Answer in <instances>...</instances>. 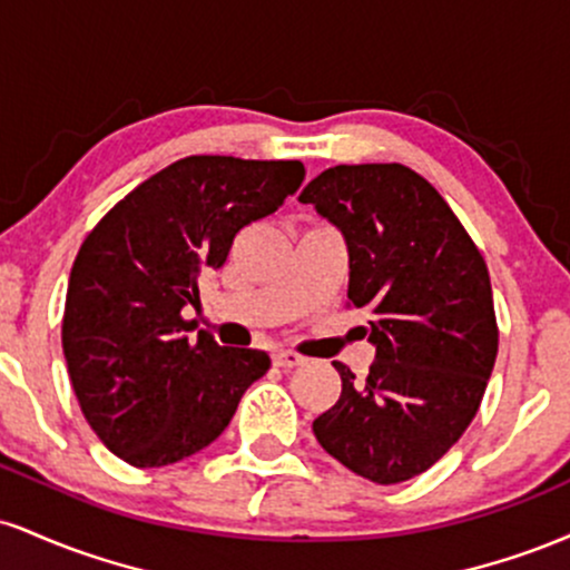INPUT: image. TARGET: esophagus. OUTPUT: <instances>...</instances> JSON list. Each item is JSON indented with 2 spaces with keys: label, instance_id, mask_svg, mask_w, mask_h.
Here are the masks:
<instances>
[{
  "label": "esophagus",
  "instance_id": "1",
  "mask_svg": "<svg viewBox=\"0 0 570 570\" xmlns=\"http://www.w3.org/2000/svg\"><path fill=\"white\" fill-rule=\"evenodd\" d=\"M305 358L299 356V353H294V351H278V353H273V364H276V367H281V370H292V367H299V364H303Z\"/></svg>",
  "mask_w": 570,
  "mask_h": 570
}]
</instances>
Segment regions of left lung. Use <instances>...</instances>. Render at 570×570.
I'll use <instances>...</instances> for the list:
<instances>
[{"instance_id":"obj_1","label":"left lung","mask_w":570,"mask_h":570,"mask_svg":"<svg viewBox=\"0 0 570 570\" xmlns=\"http://www.w3.org/2000/svg\"><path fill=\"white\" fill-rule=\"evenodd\" d=\"M343 233L348 299L375 345L367 381L332 362L343 391L313 421L332 458L396 485L434 466L480 410L499 353L480 248L434 187L402 163L326 168L299 193Z\"/></svg>"}]
</instances>
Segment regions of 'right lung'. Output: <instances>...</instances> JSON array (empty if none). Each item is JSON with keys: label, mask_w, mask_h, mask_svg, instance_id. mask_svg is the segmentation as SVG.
Here are the masks:
<instances>
[{"label": "right lung", "mask_w": 570, "mask_h": 570, "mask_svg": "<svg viewBox=\"0 0 570 570\" xmlns=\"http://www.w3.org/2000/svg\"><path fill=\"white\" fill-rule=\"evenodd\" d=\"M305 179L299 160L189 155L128 193L71 265L61 343L85 421L117 458L168 466L208 448L271 370L208 332L189 343L181 307L219 271L233 238Z\"/></svg>", "instance_id": "1"}]
</instances>
